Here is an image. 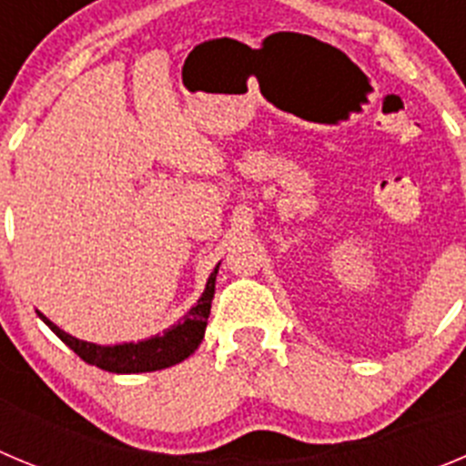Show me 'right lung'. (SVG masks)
Returning <instances> with one entry per match:
<instances>
[{
  "instance_id": "right-lung-1",
  "label": "right lung",
  "mask_w": 466,
  "mask_h": 466,
  "mask_svg": "<svg viewBox=\"0 0 466 466\" xmlns=\"http://www.w3.org/2000/svg\"><path fill=\"white\" fill-rule=\"evenodd\" d=\"M218 267L211 271L204 288L202 297L197 299L190 311L183 316L181 322L171 325L162 334L144 339V341H129V343H116V346H102V343H90L83 339L71 337L65 329L56 325L53 320L44 316L41 311L39 318L46 325L66 343L81 360L87 364L111 371V374H144V371H160V369L174 367V364L183 362L195 353L199 343H202L204 332H207L208 313H211V301L216 295V274Z\"/></svg>"
}]
</instances>
